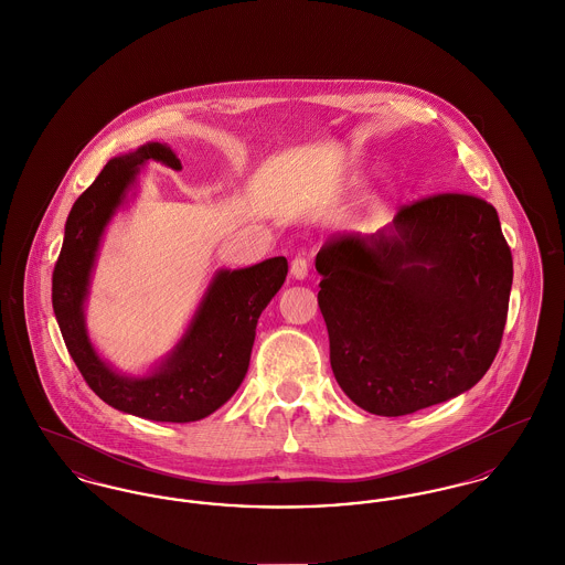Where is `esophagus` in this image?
Listing matches in <instances>:
<instances>
[{
	"mask_svg": "<svg viewBox=\"0 0 565 565\" xmlns=\"http://www.w3.org/2000/svg\"><path fill=\"white\" fill-rule=\"evenodd\" d=\"M291 276L298 278V280H303V278L308 276V264H306L303 257H296V259L291 262Z\"/></svg>",
	"mask_w": 565,
	"mask_h": 565,
	"instance_id": "obj_1",
	"label": "esophagus"
}]
</instances>
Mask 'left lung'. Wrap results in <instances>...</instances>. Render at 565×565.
I'll return each instance as SVG.
<instances>
[{"label": "left lung", "instance_id": "left-lung-1", "mask_svg": "<svg viewBox=\"0 0 565 565\" xmlns=\"http://www.w3.org/2000/svg\"><path fill=\"white\" fill-rule=\"evenodd\" d=\"M315 267L332 371L364 412L414 414L487 375L514 271L484 199H419L373 235H332Z\"/></svg>", "mask_w": 565, "mask_h": 565}]
</instances>
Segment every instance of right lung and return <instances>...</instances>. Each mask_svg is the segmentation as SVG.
I'll list each match as a JSON object with an SVG mask.
<instances>
[{"mask_svg": "<svg viewBox=\"0 0 565 565\" xmlns=\"http://www.w3.org/2000/svg\"><path fill=\"white\" fill-rule=\"evenodd\" d=\"M148 160L182 169L171 148L148 143L111 158L73 205L60 259L53 269V310L76 369L117 412L153 422L203 419L242 385L265 306L287 278V259L271 257L242 269H218L199 301L186 332L150 369L130 376L115 371L94 349L85 326V300L105 228L128 203Z\"/></svg>", "mask_w": 565, "mask_h": 565, "instance_id": "add662e5", "label": "right lung"}]
</instances>
